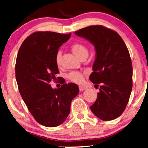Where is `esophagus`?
Returning a JSON list of instances; mask_svg holds the SVG:
<instances>
[{"label": "esophagus", "mask_w": 148, "mask_h": 148, "mask_svg": "<svg viewBox=\"0 0 148 148\" xmlns=\"http://www.w3.org/2000/svg\"><path fill=\"white\" fill-rule=\"evenodd\" d=\"M86 89H87L86 87L82 86H79V90H80V91H83V90H86Z\"/></svg>", "instance_id": "obj_1"}]
</instances>
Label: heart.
<instances>
[{
    "label": "heart",
    "mask_w": 148,
    "mask_h": 148,
    "mask_svg": "<svg viewBox=\"0 0 148 148\" xmlns=\"http://www.w3.org/2000/svg\"><path fill=\"white\" fill-rule=\"evenodd\" d=\"M71 50L77 58L80 59L84 56H88V50L86 46L81 43H74L71 46ZM56 63L58 66L61 64V52H58L56 55ZM67 78L74 83L80 84L84 81L82 73L79 72H72L67 74Z\"/></svg>",
    "instance_id": "b5f03b06"
}]
</instances>
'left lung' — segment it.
I'll list each match as a JSON object with an SVG mask.
<instances>
[{
	"instance_id": "1",
	"label": "left lung",
	"mask_w": 148,
	"mask_h": 148,
	"mask_svg": "<svg viewBox=\"0 0 148 148\" xmlns=\"http://www.w3.org/2000/svg\"><path fill=\"white\" fill-rule=\"evenodd\" d=\"M74 34L90 41L96 50L90 80L100 86L90 110L100 120H114L124 111L132 89L133 71L127 46L118 33L101 25L88 26Z\"/></svg>"
}]
</instances>
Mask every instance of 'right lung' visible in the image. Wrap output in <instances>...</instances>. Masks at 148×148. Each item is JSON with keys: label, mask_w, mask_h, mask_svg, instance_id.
I'll return each mask as SVG.
<instances>
[{"label": "right lung", "mask_w": 148, "mask_h": 148, "mask_svg": "<svg viewBox=\"0 0 148 148\" xmlns=\"http://www.w3.org/2000/svg\"><path fill=\"white\" fill-rule=\"evenodd\" d=\"M71 33L36 32L27 37L18 53L15 72L22 98L40 124L56 127L62 123L70 112L72 100L79 88L64 84L58 89L50 84L58 74L56 55Z\"/></svg>", "instance_id": "1"}]
</instances>
